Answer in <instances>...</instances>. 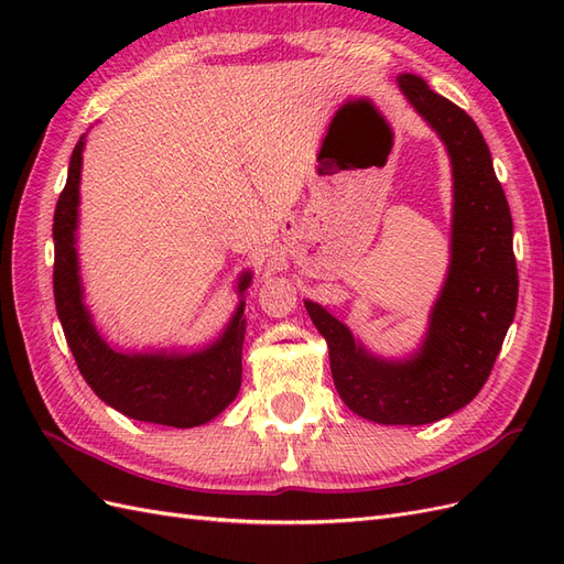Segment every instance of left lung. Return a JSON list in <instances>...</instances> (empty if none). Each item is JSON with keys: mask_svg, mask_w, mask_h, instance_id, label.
Here are the masks:
<instances>
[{"mask_svg": "<svg viewBox=\"0 0 564 564\" xmlns=\"http://www.w3.org/2000/svg\"><path fill=\"white\" fill-rule=\"evenodd\" d=\"M398 84L452 160V261L429 334L406 360H383L322 305L305 301V311L327 340L334 386L348 409L383 425H423L458 412L489 379L516 317L518 265L513 218L480 129L421 77L404 73Z\"/></svg>", "mask_w": 564, "mask_h": 564, "instance_id": "8db88e82", "label": "left lung"}]
</instances>
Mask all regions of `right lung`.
<instances>
[{
  "label": "right lung",
  "instance_id": "right-lung-1",
  "mask_svg": "<svg viewBox=\"0 0 564 564\" xmlns=\"http://www.w3.org/2000/svg\"><path fill=\"white\" fill-rule=\"evenodd\" d=\"M84 135L73 150L67 181L54 214V296L77 369L96 395L129 419L195 429L216 419L237 398L242 383L245 299L226 332L195 352H117L94 327L82 301L77 261V207ZM251 272L240 275V296Z\"/></svg>",
  "mask_w": 564,
  "mask_h": 564
}]
</instances>
